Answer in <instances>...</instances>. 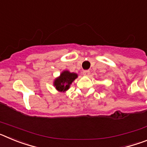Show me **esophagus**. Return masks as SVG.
Masks as SVG:
<instances>
[{"label": "esophagus", "mask_w": 147, "mask_h": 147, "mask_svg": "<svg viewBox=\"0 0 147 147\" xmlns=\"http://www.w3.org/2000/svg\"><path fill=\"white\" fill-rule=\"evenodd\" d=\"M82 74H83V75H84V76H89V75H90V71H88V70H86V71H83Z\"/></svg>", "instance_id": "1"}]
</instances>
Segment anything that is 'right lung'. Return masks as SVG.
Returning <instances> with one entry per match:
<instances>
[{
  "mask_svg": "<svg viewBox=\"0 0 147 147\" xmlns=\"http://www.w3.org/2000/svg\"><path fill=\"white\" fill-rule=\"evenodd\" d=\"M78 77L76 73H71L69 71H63L58 77L54 80L53 85L59 92L65 93L69 89L72 82Z\"/></svg>",
  "mask_w": 147,
  "mask_h": 147,
  "instance_id": "right-lung-1",
  "label": "right lung"
}]
</instances>
